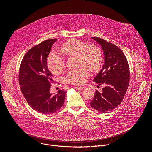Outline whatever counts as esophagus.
<instances>
[{
    "label": "esophagus",
    "mask_w": 152,
    "mask_h": 152,
    "mask_svg": "<svg viewBox=\"0 0 152 152\" xmlns=\"http://www.w3.org/2000/svg\"><path fill=\"white\" fill-rule=\"evenodd\" d=\"M75 88L77 90H82V89H85V87H84V86H76V87H75Z\"/></svg>",
    "instance_id": "esophagus-1"
}]
</instances>
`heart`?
<instances>
[{"instance_id": "b5f03b06", "label": "heart", "mask_w": 152, "mask_h": 152, "mask_svg": "<svg viewBox=\"0 0 152 152\" xmlns=\"http://www.w3.org/2000/svg\"><path fill=\"white\" fill-rule=\"evenodd\" d=\"M59 51L67 57L76 56L77 65L83 67L67 73L66 79L70 84L79 85L84 83L89 76L88 69L95 72L101 65L102 54L99 49L94 45H88L79 39L67 41L60 47ZM48 66L51 72L58 75L64 70V60L57 52H52L48 57Z\"/></svg>"}]
</instances>
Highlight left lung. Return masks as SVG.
<instances>
[{
    "instance_id": "8db88e82",
    "label": "left lung",
    "mask_w": 152,
    "mask_h": 152,
    "mask_svg": "<svg viewBox=\"0 0 152 152\" xmlns=\"http://www.w3.org/2000/svg\"><path fill=\"white\" fill-rule=\"evenodd\" d=\"M91 38L101 46L104 56L103 67L94 81L105 87L102 92L96 90L90 105L99 112L107 113L123 100L129 85V66L125 55L115 45L99 38Z\"/></svg>"
}]
</instances>
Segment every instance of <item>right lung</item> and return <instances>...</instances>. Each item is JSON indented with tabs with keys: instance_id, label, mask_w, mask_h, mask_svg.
I'll list each match as a JSON object with an SVG mask.
<instances>
[{
	"instance_id": "obj_1",
	"label": "right lung",
	"mask_w": 152,
	"mask_h": 152,
	"mask_svg": "<svg viewBox=\"0 0 152 152\" xmlns=\"http://www.w3.org/2000/svg\"><path fill=\"white\" fill-rule=\"evenodd\" d=\"M57 39L45 40L31 48L24 56L19 69L20 89L29 106L40 114L49 115L63 105L66 91L51 94L50 81L54 76L47 66V57Z\"/></svg>"
}]
</instances>
